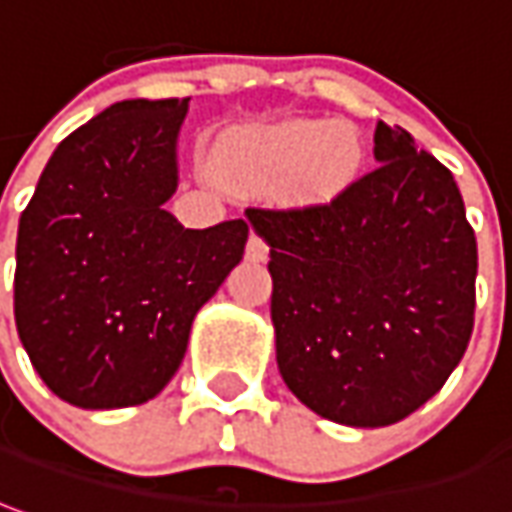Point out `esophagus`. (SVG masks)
I'll list each match as a JSON object with an SVG mask.
<instances>
[{
    "label": "esophagus",
    "instance_id": "obj_1",
    "mask_svg": "<svg viewBox=\"0 0 512 512\" xmlns=\"http://www.w3.org/2000/svg\"><path fill=\"white\" fill-rule=\"evenodd\" d=\"M267 253H270V245L264 242L262 236L250 234L248 248H245V256H248L250 262H264V259H267Z\"/></svg>",
    "mask_w": 512,
    "mask_h": 512
}]
</instances>
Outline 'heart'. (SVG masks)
<instances>
[{
  "label": "heart",
  "instance_id": "obj_1",
  "mask_svg": "<svg viewBox=\"0 0 512 512\" xmlns=\"http://www.w3.org/2000/svg\"><path fill=\"white\" fill-rule=\"evenodd\" d=\"M362 158L365 147L351 125L290 119L225 139L217 169L242 189L278 186L295 203H329L357 178Z\"/></svg>",
  "mask_w": 512,
  "mask_h": 512
}]
</instances>
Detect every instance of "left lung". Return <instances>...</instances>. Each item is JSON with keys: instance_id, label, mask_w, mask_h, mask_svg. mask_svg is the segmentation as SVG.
<instances>
[{"instance_id": "left-lung-1", "label": "left lung", "mask_w": 512, "mask_h": 512, "mask_svg": "<svg viewBox=\"0 0 512 512\" xmlns=\"http://www.w3.org/2000/svg\"><path fill=\"white\" fill-rule=\"evenodd\" d=\"M376 167L329 203L256 209L270 245L276 359L309 410L390 426L463 359L477 306V236L454 175L404 128L376 125Z\"/></svg>"}]
</instances>
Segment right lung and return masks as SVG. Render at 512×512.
<instances>
[{"label":"right lung","instance_id":"1","mask_svg":"<svg viewBox=\"0 0 512 512\" xmlns=\"http://www.w3.org/2000/svg\"><path fill=\"white\" fill-rule=\"evenodd\" d=\"M189 97L125 100L49 158L16 239L13 312L33 368L83 410L155 398L175 376L197 309L220 290L248 222L183 228L175 139Z\"/></svg>","mask_w":512,"mask_h":512}]
</instances>
